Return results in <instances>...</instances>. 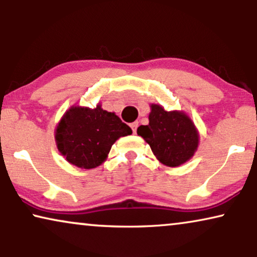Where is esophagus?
Segmentation results:
<instances>
[{
  "instance_id": "obj_1",
  "label": "esophagus",
  "mask_w": 257,
  "mask_h": 257,
  "mask_svg": "<svg viewBox=\"0 0 257 257\" xmlns=\"http://www.w3.org/2000/svg\"><path fill=\"white\" fill-rule=\"evenodd\" d=\"M131 126H132L133 132H134V134H136V129H138V126H139V123H138V122H134V123H132Z\"/></svg>"
}]
</instances>
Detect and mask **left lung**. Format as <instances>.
Instances as JSON below:
<instances>
[{"mask_svg": "<svg viewBox=\"0 0 257 257\" xmlns=\"http://www.w3.org/2000/svg\"><path fill=\"white\" fill-rule=\"evenodd\" d=\"M138 135L152 148L164 166L179 167L194 156L200 134L194 122L182 110L167 111L160 104H150L149 124L140 125Z\"/></svg>", "mask_w": 257, "mask_h": 257, "instance_id": "1", "label": "left lung"}]
</instances>
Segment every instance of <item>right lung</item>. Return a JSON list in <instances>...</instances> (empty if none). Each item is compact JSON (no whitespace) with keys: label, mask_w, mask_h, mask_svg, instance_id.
<instances>
[{"label":"right lung","mask_w":257,"mask_h":257,"mask_svg":"<svg viewBox=\"0 0 257 257\" xmlns=\"http://www.w3.org/2000/svg\"><path fill=\"white\" fill-rule=\"evenodd\" d=\"M133 134L115 112L73 105L64 112L55 129L59 152L81 169H93L107 160L111 146L122 136Z\"/></svg>","instance_id":"obj_1"}]
</instances>
